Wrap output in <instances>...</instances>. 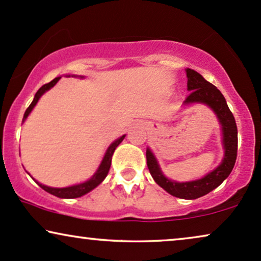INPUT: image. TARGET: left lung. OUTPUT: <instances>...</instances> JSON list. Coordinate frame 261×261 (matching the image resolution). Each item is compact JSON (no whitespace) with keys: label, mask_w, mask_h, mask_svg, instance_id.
I'll use <instances>...</instances> for the list:
<instances>
[{"label":"left lung","mask_w":261,"mask_h":261,"mask_svg":"<svg viewBox=\"0 0 261 261\" xmlns=\"http://www.w3.org/2000/svg\"><path fill=\"white\" fill-rule=\"evenodd\" d=\"M188 77V95L184 105L193 103V102H200L210 106L218 117L219 123L223 127V144L225 149V156L223 163L210 172L207 176L193 182L178 183L167 179L159 169L156 160H155L153 153L147 149V166L148 170L154 178V180L159 186L171 194V195L179 197V199L194 200L201 197L210 191L216 189L224 182V179L231 173L235 166L237 158V126L235 118L231 111L227 107L225 98L223 94L217 89L216 85L207 82L202 75L197 73L196 71L187 68Z\"/></svg>","instance_id":"1"}]
</instances>
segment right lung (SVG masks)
I'll return each instance as SVG.
<instances>
[{"label": "right lung", "instance_id": "right-lung-1", "mask_svg": "<svg viewBox=\"0 0 261 261\" xmlns=\"http://www.w3.org/2000/svg\"><path fill=\"white\" fill-rule=\"evenodd\" d=\"M61 77H58V78H54L51 82H49V83L44 84L43 87L39 88V90L36 92L35 95V98L34 101L31 102V105L28 107V110L25 111V114H24V120L28 118V115L30 114V112L32 111V108L36 106V103H37V101L39 100V97L42 96L43 94H44L45 91L49 90L51 87H54L55 84L58 83L59 79ZM125 135L124 136H121L120 138H118L117 141H114L113 143L111 144L110 147H108V149L106 151V154H105L103 156V160H102V163L100 165V167H98V170L96 171V173L92 176L90 179L87 180L85 183H82V184H77V186H72V187H67V188H50V187H47V186H43V184L38 183L37 184L39 187L42 188L43 190L48 191L49 194H51V195H55L58 197H62V199H74V197H81L85 195V194L89 193V191H91L94 188H96L98 184H100L102 180L106 178V176L108 174V171H110V167H111V163H112V155H113L115 148H117L119 144L121 143V141L124 140Z\"/></svg>", "mask_w": 261, "mask_h": 261}]
</instances>
